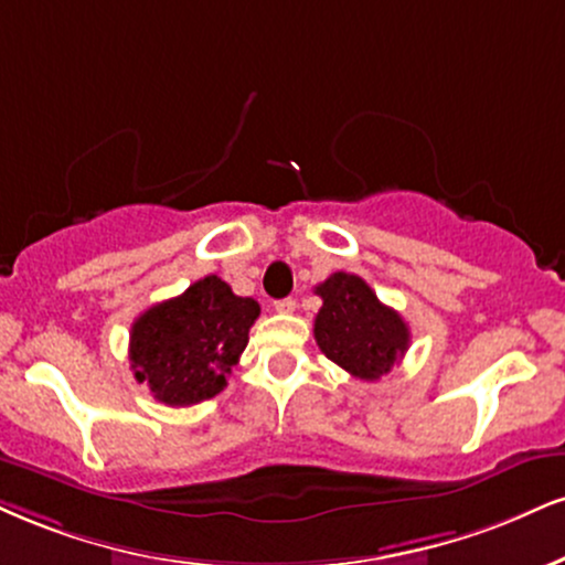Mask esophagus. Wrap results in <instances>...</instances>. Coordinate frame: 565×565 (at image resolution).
Segmentation results:
<instances>
[{
  "label": "esophagus",
  "mask_w": 565,
  "mask_h": 565,
  "mask_svg": "<svg viewBox=\"0 0 565 565\" xmlns=\"http://www.w3.org/2000/svg\"><path fill=\"white\" fill-rule=\"evenodd\" d=\"M274 308H276V312H284V316H289V312H295L297 302L291 300V297H284V300H276L274 302Z\"/></svg>",
  "instance_id": "1"
}]
</instances>
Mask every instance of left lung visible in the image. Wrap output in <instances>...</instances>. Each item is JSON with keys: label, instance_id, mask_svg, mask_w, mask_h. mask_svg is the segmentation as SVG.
<instances>
[{"label": "left lung", "instance_id": "1", "mask_svg": "<svg viewBox=\"0 0 565 565\" xmlns=\"http://www.w3.org/2000/svg\"><path fill=\"white\" fill-rule=\"evenodd\" d=\"M316 295L323 305L312 334L326 358L365 382H376L399 363L411 344V329L363 278L339 270L318 284Z\"/></svg>", "mask_w": 565, "mask_h": 565}]
</instances>
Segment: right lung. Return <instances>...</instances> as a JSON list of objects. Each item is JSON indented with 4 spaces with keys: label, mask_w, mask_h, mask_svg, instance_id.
Returning a JSON list of instances; mask_svg holds the SVG:
<instances>
[{
    "label": "right lung",
    "mask_w": 565,
    "mask_h": 565,
    "mask_svg": "<svg viewBox=\"0 0 565 565\" xmlns=\"http://www.w3.org/2000/svg\"><path fill=\"white\" fill-rule=\"evenodd\" d=\"M257 316L253 297H236L217 276L200 278L134 321L128 360L136 382L171 407L215 397L239 363Z\"/></svg>",
    "instance_id": "1"
}]
</instances>
